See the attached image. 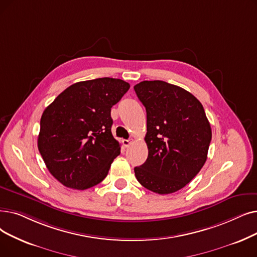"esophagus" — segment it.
Returning <instances> with one entry per match:
<instances>
[{
	"label": "esophagus",
	"mask_w": 257,
	"mask_h": 257,
	"mask_svg": "<svg viewBox=\"0 0 257 257\" xmlns=\"http://www.w3.org/2000/svg\"><path fill=\"white\" fill-rule=\"evenodd\" d=\"M131 143H132L131 140H124V141H122V145H124V147H126V148L130 146Z\"/></svg>",
	"instance_id": "esophagus-1"
}]
</instances>
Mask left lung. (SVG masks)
<instances>
[{
    "instance_id": "8db88e82",
    "label": "left lung",
    "mask_w": 257,
    "mask_h": 257,
    "mask_svg": "<svg viewBox=\"0 0 257 257\" xmlns=\"http://www.w3.org/2000/svg\"><path fill=\"white\" fill-rule=\"evenodd\" d=\"M136 93L147 112L148 158L135 173L140 184L169 194L190 183L203 168L212 138L203 105L185 89L163 81H143Z\"/></svg>"
}]
</instances>
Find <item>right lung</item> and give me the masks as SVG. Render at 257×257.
Here are the masks:
<instances>
[{"mask_svg":"<svg viewBox=\"0 0 257 257\" xmlns=\"http://www.w3.org/2000/svg\"><path fill=\"white\" fill-rule=\"evenodd\" d=\"M130 88L119 79L75 83L44 110L38 148L49 172L64 186L85 190L101 183L120 145L111 133V108Z\"/></svg>","mask_w":257,"mask_h":257,"instance_id":"right-lung-1","label":"right lung"}]
</instances>
